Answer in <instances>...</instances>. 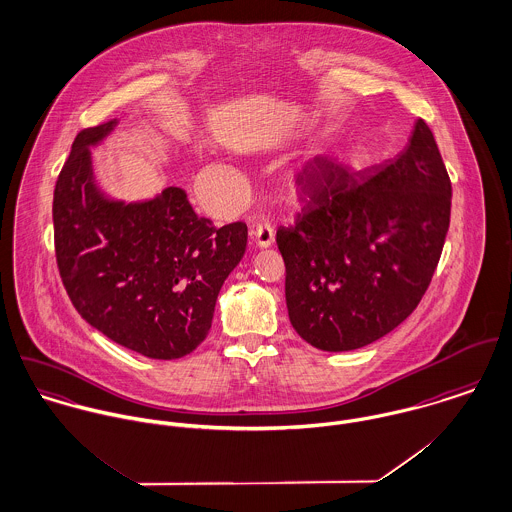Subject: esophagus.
<instances>
[{
  "instance_id": "34e87169",
  "label": "esophagus",
  "mask_w": 512,
  "mask_h": 512,
  "mask_svg": "<svg viewBox=\"0 0 512 512\" xmlns=\"http://www.w3.org/2000/svg\"><path fill=\"white\" fill-rule=\"evenodd\" d=\"M251 235H253L257 247H261V249H267V247H271L275 243V229H273L269 222H263V224L255 226L253 231H251Z\"/></svg>"
}]
</instances>
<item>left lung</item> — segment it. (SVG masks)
I'll list each match as a JSON object with an SVG mask.
<instances>
[{"instance_id": "1", "label": "left lung", "mask_w": 512, "mask_h": 512, "mask_svg": "<svg viewBox=\"0 0 512 512\" xmlns=\"http://www.w3.org/2000/svg\"><path fill=\"white\" fill-rule=\"evenodd\" d=\"M306 174L302 214L277 231L288 318L322 351L359 349L424 296L450 228L452 182L422 119L395 159L349 172L318 157Z\"/></svg>"}]
</instances>
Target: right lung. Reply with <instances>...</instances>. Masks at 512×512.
<instances>
[{
    "instance_id": "obj_1",
    "label": "right lung",
    "mask_w": 512,
    "mask_h": 512,
    "mask_svg": "<svg viewBox=\"0 0 512 512\" xmlns=\"http://www.w3.org/2000/svg\"><path fill=\"white\" fill-rule=\"evenodd\" d=\"M117 125L80 131L58 174V271L90 326L149 359H178L206 340L222 284L245 253L247 226L214 228L176 186L145 200L108 194L92 149Z\"/></svg>"
}]
</instances>
